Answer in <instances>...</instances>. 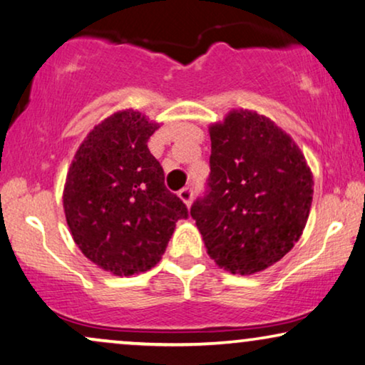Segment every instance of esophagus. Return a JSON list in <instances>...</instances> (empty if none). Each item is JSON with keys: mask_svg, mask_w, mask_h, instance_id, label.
I'll list each match as a JSON object with an SVG mask.
<instances>
[{"mask_svg": "<svg viewBox=\"0 0 365 365\" xmlns=\"http://www.w3.org/2000/svg\"><path fill=\"white\" fill-rule=\"evenodd\" d=\"M178 197L182 198L183 203H185L187 207H190V203H192V200H193V188H192V187L182 188V190L178 192Z\"/></svg>", "mask_w": 365, "mask_h": 365, "instance_id": "34e87169", "label": "esophagus"}]
</instances>
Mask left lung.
I'll list each match as a JSON object with an SVG mask.
<instances>
[{
  "instance_id": "8db88e82",
  "label": "left lung",
  "mask_w": 365,
  "mask_h": 365,
  "mask_svg": "<svg viewBox=\"0 0 365 365\" xmlns=\"http://www.w3.org/2000/svg\"><path fill=\"white\" fill-rule=\"evenodd\" d=\"M207 188L190 208L208 255L232 274L279 262L307 223L314 182L297 145L274 121L232 111L210 126Z\"/></svg>"
}]
</instances>
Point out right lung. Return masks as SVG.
Masks as SVG:
<instances>
[{
    "instance_id": "1",
    "label": "right lung",
    "mask_w": 365,
    "mask_h": 365,
    "mask_svg": "<svg viewBox=\"0 0 365 365\" xmlns=\"http://www.w3.org/2000/svg\"><path fill=\"white\" fill-rule=\"evenodd\" d=\"M157 128L140 111L108 116L80 145L66 175L63 207L73 240L86 259L120 277L152 269L175 223L188 217L148 150Z\"/></svg>"
}]
</instances>
